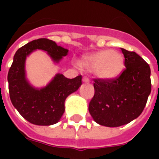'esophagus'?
<instances>
[{
	"instance_id": "esophagus-1",
	"label": "esophagus",
	"mask_w": 159,
	"mask_h": 159,
	"mask_svg": "<svg viewBox=\"0 0 159 159\" xmlns=\"http://www.w3.org/2000/svg\"><path fill=\"white\" fill-rule=\"evenodd\" d=\"M82 82H90V80L88 77H82Z\"/></svg>"
}]
</instances>
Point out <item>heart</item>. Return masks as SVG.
<instances>
[{
	"label": "heart",
	"instance_id": "1",
	"mask_svg": "<svg viewBox=\"0 0 159 159\" xmlns=\"http://www.w3.org/2000/svg\"><path fill=\"white\" fill-rule=\"evenodd\" d=\"M79 67L87 72H94L103 80L116 78L124 68V57L119 51L101 50L83 55L78 62Z\"/></svg>",
	"mask_w": 159,
	"mask_h": 159
}]
</instances>
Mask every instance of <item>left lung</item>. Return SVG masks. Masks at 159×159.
I'll return each instance as SVG.
<instances>
[{
	"label": "left lung",
	"mask_w": 159,
	"mask_h": 159,
	"mask_svg": "<svg viewBox=\"0 0 159 159\" xmlns=\"http://www.w3.org/2000/svg\"><path fill=\"white\" fill-rule=\"evenodd\" d=\"M121 51L125 69L115 79H94L95 94L88 107L93 120L106 127H119L139 117L151 92L149 65L134 52Z\"/></svg>",
	"instance_id": "1"
}]
</instances>
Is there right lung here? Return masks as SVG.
I'll list each match as a JSON object with an SVG mask.
<instances>
[{"mask_svg": "<svg viewBox=\"0 0 159 159\" xmlns=\"http://www.w3.org/2000/svg\"><path fill=\"white\" fill-rule=\"evenodd\" d=\"M37 49L47 52L56 63L68 53L67 48L48 39H35L19 48L7 77L10 98L26 120L37 125H52L57 123L64 113L66 98L82 85V76L69 79L57 73L45 87H33L26 78L25 60Z\"/></svg>", "mask_w": 159, "mask_h": 159, "instance_id": "obj_1", "label": "right lung"}]
</instances>
